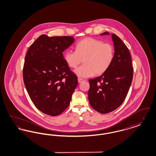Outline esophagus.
I'll return each mask as SVG.
<instances>
[{"instance_id": "1", "label": "esophagus", "mask_w": 156, "mask_h": 156, "mask_svg": "<svg viewBox=\"0 0 156 156\" xmlns=\"http://www.w3.org/2000/svg\"><path fill=\"white\" fill-rule=\"evenodd\" d=\"M78 81L79 83H81L82 82L84 81V80H83V79H81V78H78Z\"/></svg>"}]
</instances>
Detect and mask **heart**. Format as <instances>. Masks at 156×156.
Instances as JSON below:
<instances>
[{
	"label": "heart",
	"mask_w": 156,
	"mask_h": 156,
	"mask_svg": "<svg viewBox=\"0 0 156 156\" xmlns=\"http://www.w3.org/2000/svg\"><path fill=\"white\" fill-rule=\"evenodd\" d=\"M115 55L113 46L104 41L86 38L76 45V50L68 49L64 58L67 64L75 68L83 61L75 73L78 76L88 78L94 75L102 74L111 67Z\"/></svg>",
	"instance_id": "1"
}]
</instances>
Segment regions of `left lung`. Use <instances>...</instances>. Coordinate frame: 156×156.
I'll list each match as a JSON object with an SVG mask.
<instances>
[{
	"label": "left lung",
	"instance_id": "obj_1",
	"mask_svg": "<svg viewBox=\"0 0 156 156\" xmlns=\"http://www.w3.org/2000/svg\"><path fill=\"white\" fill-rule=\"evenodd\" d=\"M109 34L105 32L101 35ZM115 55L111 67L103 74L89 80L90 106L101 113L113 111L122 104L131 85L133 68L128 48L118 36L112 34Z\"/></svg>",
	"mask_w": 156,
	"mask_h": 156
}]
</instances>
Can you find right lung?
Returning <instances> with one entry per match:
<instances>
[{"label":"right lung","instance_id":"add662e5","mask_svg":"<svg viewBox=\"0 0 156 156\" xmlns=\"http://www.w3.org/2000/svg\"><path fill=\"white\" fill-rule=\"evenodd\" d=\"M71 36L42 34L30 45L23 69L24 85L37 109L57 116L64 111L78 85V78L62 52L74 42Z\"/></svg>","mask_w":156,"mask_h":156}]
</instances>
